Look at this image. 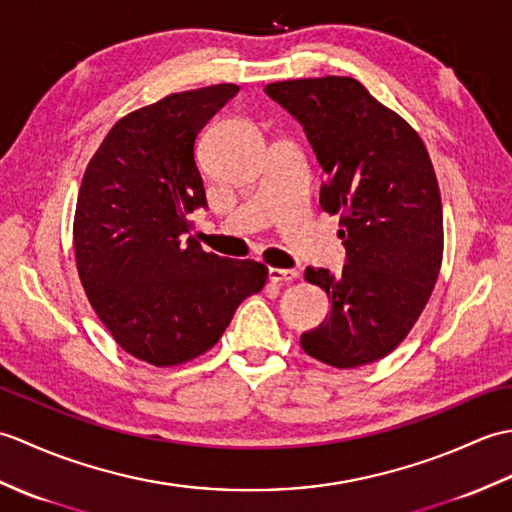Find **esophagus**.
<instances>
[{"label":"esophagus","mask_w":512,"mask_h":512,"mask_svg":"<svg viewBox=\"0 0 512 512\" xmlns=\"http://www.w3.org/2000/svg\"><path fill=\"white\" fill-rule=\"evenodd\" d=\"M299 277V270H284V268H270L268 279L275 281V284H290Z\"/></svg>","instance_id":"1"}]
</instances>
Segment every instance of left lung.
Here are the masks:
<instances>
[{
    "label": "left lung",
    "instance_id": "8db88e82",
    "mask_svg": "<svg viewBox=\"0 0 512 512\" xmlns=\"http://www.w3.org/2000/svg\"><path fill=\"white\" fill-rule=\"evenodd\" d=\"M266 94L306 129L328 173L321 209L341 215L347 250L339 275L306 268L332 308L301 334V347L339 369L380 361L409 334L440 275L442 200L429 151L405 118L350 76L277 81Z\"/></svg>",
    "mask_w": 512,
    "mask_h": 512
}]
</instances>
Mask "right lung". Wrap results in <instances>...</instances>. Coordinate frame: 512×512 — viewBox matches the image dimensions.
Wrapping results in <instances>:
<instances>
[{
	"instance_id": "add662e5",
	"label": "right lung",
	"mask_w": 512,
	"mask_h": 512,
	"mask_svg": "<svg viewBox=\"0 0 512 512\" xmlns=\"http://www.w3.org/2000/svg\"><path fill=\"white\" fill-rule=\"evenodd\" d=\"M239 92L233 83L169 94L123 116L83 173L74 259L94 312L140 361L173 367L220 341L268 268L206 253L187 215L206 206L195 138Z\"/></svg>"
}]
</instances>
